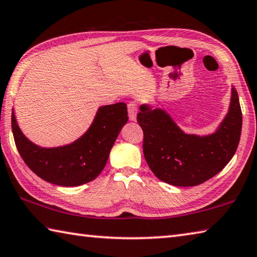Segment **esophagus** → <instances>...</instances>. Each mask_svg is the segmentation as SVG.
I'll return each instance as SVG.
<instances>
[{
	"instance_id": "esophagus-1",
	"label": "esophagus",
	"mask_w": 257,
	"mask_h": 257,
	"mask_svg": "<svg viewBox=\"0 0 257 257\" xmlns=\"http://www.w3.org/2000/svg\"><path fill=\"white\" fill-rule=\"evenodd\" d=\"M137 104L135 102H129L128 104V115L130 121H136L137 119Z\"/></svg>"
}]
</instances>
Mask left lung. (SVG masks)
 <instances>
[{"mask_svg":"<svg viewBox=\"0 0 257 257\" xmlns=\"http://www.w3.org/2000/svg\"><path fill=\"white\" fill-rule=\"evenodd\" d=\"M137 121L144 132V156L161 181L174 186L199 185L218 174L235 155L241 134V110L231 87L228 113L216 132L186 134L166 110L139 106Z\"/></svg>","mask_w":257,"mask_h":257,"instance_id":"8db88e82","label":"left lung"}]
</instances>
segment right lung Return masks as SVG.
Wrapping results in <instances>:
<instances>
[{
  "label": "right lung",
  "mask_w": 257,
  "mask_h": 257,
  "mask_svg": "<svg viewBox=\"0 0 257 257\" xmlns=\"http://www.w3.org/2000/svg\"><path fill=\"white\" fill-rule=\"evenodd\" d=\"M127 121V105L123 102L100 106L90 128L75 142L41 147L23 135L13 109L11 116L13 137L22 160L40 179L62 186H78L97 177Z\"/></svg>",
  "instance_id": "add662e5"
}]
</instances>
